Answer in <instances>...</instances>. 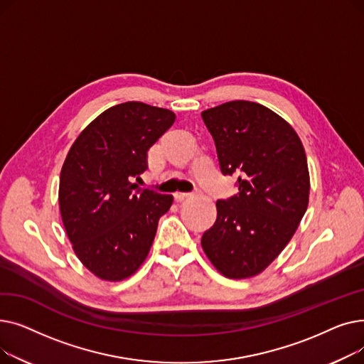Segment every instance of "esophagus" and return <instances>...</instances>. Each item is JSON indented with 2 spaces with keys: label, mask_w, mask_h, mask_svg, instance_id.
Listing matches in <instances>:
<instances>
[{
  "label": "esophagus",
  "mask_w": 364,
  "mask_h": 364,
  "mask_svg": "<svg viewBox=\"0 0 364 364\" xmlns=\"http://www.w3.org/2000/svg\"><path fill=\"white\" fill-rule=\"evenodd\" d=\"M188 196H190V193H184V192H177V193L174 195V198H176L177 202H181V200H184L186 198H188Z\"/></svg>",
  "instance_id": "esophagus-1"
}]
</instances>
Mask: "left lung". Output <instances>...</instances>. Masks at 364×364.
<instances>
[{"mask_svg":"<svg viewBox=\"0 0 364 364\" xmlns=\"http://www.w3.org/2000/svg\"><path fill=\"white\" fill-rule=\"evenodd\" d=\"M224 176L239 193L217 200L202 247L228 279L259 274L289 243L309 206L310 174L295 129L262 105L235 100L202 112Z\"/></svg>","mask_w":364,"mask_h":364,"instance_id":"left-lung-1","label":"left lung"}]
</instances>
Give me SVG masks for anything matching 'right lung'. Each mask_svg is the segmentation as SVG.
<instances>
[{
  "mask_svg": "<svg viewBox=\"0 0 364 364\" xmlns=\"http://www.w3.org/2000/svg\"><path fill=\"white\" fill-rule=\"evenodd\" d=\"M168 109L127 102L99 114L72 144L60 172L59 205L73 251L97 277L137 272L171 195L139 187L147 151L174 124Z\"/></svg>",
  "mask_w": 364,
  "mask_h": 364,
  "instance_id": "right-lung-1",
  "label": "right lung"
}]
</instances>
